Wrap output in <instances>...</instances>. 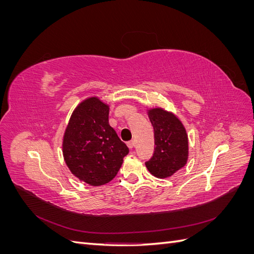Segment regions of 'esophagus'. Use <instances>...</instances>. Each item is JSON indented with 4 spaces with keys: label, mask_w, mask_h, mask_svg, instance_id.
Returning a JSON list of instances; mask_svg holds the SVG:
<instances>
[{
    "label": "esophagus",
    "mask_w": 254,
    "mask_h": 254,
    "mask_svg": "<svg viewBox=\"0 0 254 254\" xmlns=\"http://www.w3.org/2000/svg\"><path fill=\"white\" fill-rule=\"evenodd\" d=\"M127 145H128V147L130 148V149H133L134 148V146H135V142L132 140V141H129L128 143H127Z\"/></svg>",
    "instance_id": "1"
}]
</instances>
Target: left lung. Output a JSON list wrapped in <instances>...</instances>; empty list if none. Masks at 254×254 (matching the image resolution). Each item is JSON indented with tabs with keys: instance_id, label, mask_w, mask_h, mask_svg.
Listing matches in <instances>:
<instances>
[{
	"instance_id": "8db88e82",
	"label": "left lung",
	"mask_w": 254,
	"mask_h": 254,
	"mask_svg": "<svg viewBox=\"0 0 254 254\" xmlns=\"http://www.w3.org/2000/svg\"><path fill=\"white\" fill-rule=\"evenodd\" d=\"M155 133V151L145 162L157 178H166L186 165L189 156L187 131L174 114L156 108L148 112Z\"/></svg>"
}]
</instances>
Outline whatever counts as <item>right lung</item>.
Masks as SVG:
<instances>
[{
  "mask_svg": "<svg viewBox=\"0 0 254 254\" xmlns=\"http://www.w3.org/2000/svg\"><path fill=\"white\" fill-rule=\"evenodd\" d=\"M63 148L72 174L94 187L111 181L129 152L109 125V107L96 97L83 101L73 112Z\"/></svg>",
  "mask_w": 254,
  "mask_h": 254,
  "instance_id": "1",
  "label": "right lung"
}]
</instances>
